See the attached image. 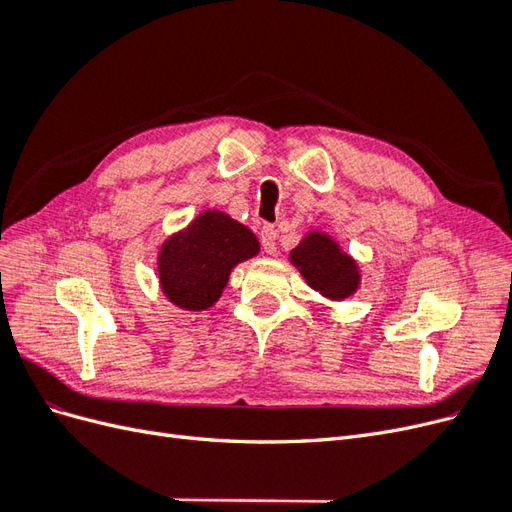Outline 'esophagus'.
Listing matches in <instances>:
<instances>
[{
    "label": "esophagus",
    "mask_w": 512,
    "mask_h": 512,
    "mask_svg": "<svg viewBox=\"0 0 512 512\" xmlns=\"http://www.w3.org/2000/svg\"><path fill=\"white\" fill-rule=\"evenodd\" d=\"M260 243H262V250H265V254L273 256L277 252V230L273 226H269V224L262 226Z\"/></svg>",
    "instance_id": "obj_1"
}]
</instances>
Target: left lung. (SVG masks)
<instances>
[{
  "mask_svg": "<svg viewBox=\"0 0 512 512\" xmlns=\"http://www.w3.org/2000/svg\"><path fill=\"white\" fill-rule=\"evenodd\" d=\"M288 258L305 284L329 301H346L361 286L359 262L318 228L307 230Z\"/></svg>",
  "mask_w": 512,
  "mask_h": 512,
  "instance_id": "obj_1",
  "label": "left lung"
}]
</instances>
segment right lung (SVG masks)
<instances>
[{"label":"right lung","instance_id":"right-lung-1","mask_svg":"<svg viewBox=\"0 0 512 512\" xmlns=\"http://www.w3.org/2000/svg\"><path fill=\"white\" fill-rule=\"evenodd\" d=\"M258 252L250 228L224 211L207 209L160 245V288L173 305L203 312L222 297L230 271Z\"/></svg>","mask_w":512,"mask_h":512}]
</instances>
